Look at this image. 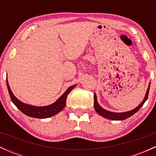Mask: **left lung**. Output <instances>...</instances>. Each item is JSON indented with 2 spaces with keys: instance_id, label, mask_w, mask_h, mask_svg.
<instances>
[{
  "instance_id": "obj_1",
  "label": "left lung",
  "mask_w": 156,
  "mask_h": 156,
  "mask_svg": "<svg viewBox=\"0 0 156 156\" xmlns=\"http://www.w3.org/2000/svg\"><path fill=\"white\" fill-rule=\"evenodd\" d=\"M150 83H149V86H148L147 90V92L145 94V96H144V100H143L142 102L138 105L137 107H136L135 108H133V110H130L129 112H109L108 110H105L103 108H102L101 105H99L98 102V99H97V95L94 93V107L97 113L100 114V115L102 116V117L107 118V119H112V120H123V119H128V117H131L132 115H133L135 113H136L139 109L141 108V107L144 105V103H145V101L147 100L148 94H149V90H150Z\"/></svg>"
}]
</instances>
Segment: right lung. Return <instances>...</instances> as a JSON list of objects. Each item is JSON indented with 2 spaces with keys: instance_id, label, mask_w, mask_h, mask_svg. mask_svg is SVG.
Returning a JSON list of instances; mask_svg holds the SVG:
<instances>
[{
  "instance_id": "right-lung-1",
  "label": "right lung",
  "mask_w": 156,
  "mask_h": 156,
  "mask_svg": "<svg viewBox=\"0 0 156 156\" xmlns=\"http://www.w3.org/2000/svg\"><path fill=\"white\" fill-rule=\"evenodd\" d=\"M6 83L11 100H12V103L17 106V108L28 117L39 118V119H45V118L53 117L58 114V112H60L65 107L68 94L74 89V87H76V85L69 87L56 101L51 105H45V106H36V105L26 104L17 99L11 90L9 85L8 79H6Z\"/></svg>"
}]
</instances>
